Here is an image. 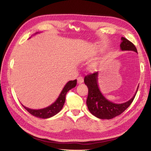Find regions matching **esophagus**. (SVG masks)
Here are the masks:
<instances>
[{"instance_id": "34e87169", "label": "esophagus", "mask_w": 151, "mask_h": 151, "mask_svg": "<svg viewBox=\"0 0 151 151\" xmlns=\"http://www.w3.org/2000/svg\"><path fill=\"white\" fill-rule=\"evenodd\" d=\"M77 82H78V84H82V83L84 82V78H83L81 76H78L77 78Z\"/></svg>"}]
</instances>
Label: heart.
Segmentation results:
<instances>
[{"label": "heart", "mask_w": 151, "mask_h": 151, "mask_svg": "<svg viewBox=\"0 0 151 151\" xmlns=\"http://www.w3.org/2000/svg\"><path fill=\"white\" fill-rule=\"evenodd\" d=\"M89 69H90L91 70H95L96 69H97V64H96L95 63H92L91 65L90 66H89Z\"/></svg>", "instance_id": "heart-1"}]
</instances>
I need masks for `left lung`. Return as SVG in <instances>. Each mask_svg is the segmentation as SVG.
I'll return each mask as SVG.
<instances>
[{
    "mask_svg": "<svg viewBox=\"0 0 151 151\" xmlns=\"http://www.w3.org/2000/svg\"><path fill=\"white\" fill-rule=\"evenodd\" d=\"M121 40L120 47L122 50H132L137 53L136 47L131 41L123 37H121ZM98 75V72H95L85 76L84 83L88 88L86 104L89 111L95 117L102 119H111L121 114L129 107L135 98L137 90L134 97L129 101L123 104H115L107 100L101 93L97 83Z\"/></svg>",
    "mask_w": 151,
    "mask_h": 151,
    "instance_id": "left-lung-1",
    "label": "left lung"
}]
</instances>
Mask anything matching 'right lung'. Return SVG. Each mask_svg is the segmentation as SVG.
<instances>
[{
    "instance_id": "right-lung-1",
    "label": "right lung",
    "mask_w": 151,
    "mask_h": 151,
    "mask_svg": "<svg viewBox=\"0 0 151 151\" xmlns=\"http://www.w3.org/2000/svg\"><path fill=\"white\" fill-rule=\"evenodd\" d=\"M76 80L75 81H70L68 82L63 88V90L61 92L60 95H59L58 98L57 100L54 102L52 104H51L49 106H48L45 108L40 109V110H32V109L28 108L27 107L24 106L22 105L26 110H27L30 114H32L34 116L41 118V119H47L54 116L56 114H57L58 112L62 110L63 104L65 103V96L67 93L68 92L70 89L75 88L76 85Z\"/></svg>"
}]
</instances>
